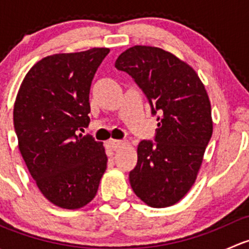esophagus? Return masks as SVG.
I'll return each instance as SVG.
<instances>
[{
  "label": "esophagus",
  "instance_id": "esophagus-1",
  "mask_svg": "<svg viewBox=\"0 0 249 249\" xmlns=\"http://www.w3.org/2000/svg\"><path fill=\"white\" fill-rule=\"evenodd\" d=\"M127 144V142H125V141H117V140H109L108 142H107V145L112 150H118L119 148H122L123 145Z\"/></svg>",
  "mask_w": 249,
  "mask_h": 249
}]
</instances>
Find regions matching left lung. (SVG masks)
Listing matches in <instances>:
<instances>
[{"mask_svg":"<svg viewBox=\"0 0 249 249\" xmlns=\"http://www.w3.org/2000/svg\"><path fill=\"white\" fill-rule=\"evenodd\" d=\"M115 69L134 78L158 115L155 142H140L130 184L150 207H169L193 187L212 136L207 91L193 67L157 47L129 48Z\"/></svg>","mask_w":249,"mask_h":249,"instance_id":"1","label":"left lung"}]
</instances>
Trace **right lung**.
Wrapping results in <instances>:
<instances>
[{
	"label": "right lung",
	"mask_w": 249,
	"mask_h": 249,
	"mask_svg": "<svg viewBox=\"0 0 249 249\" xmlns=\"http://www.w3.org/2000/svg\"><path fill=\"white\" fill-rule=\"evenodd\" d=\"M108 53L92 48L44 57L27 72L14 104V129L29 172L42 194L66 210L91 201L107 169L102 142L79 131L90 123V87Z\"/></svg>",
	"instance_id": "add662e5"
}]
</instances>
